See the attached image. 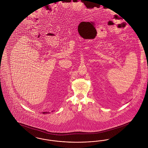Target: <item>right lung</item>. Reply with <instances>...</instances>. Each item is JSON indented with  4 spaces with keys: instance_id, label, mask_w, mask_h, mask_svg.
Segmentation results:
<instances>
[{
    "instance_id": "obj_1",
    "label": "right lung",
    "mask_w": 148,
    "mask_h": 148,
    "mask_svg": "<svg viewBox=\"0 0 148 148\" xmlns=\"http://www.w3.org/2000/svg\"><path fill=\"white\" fill-rule=\"evenodd\" d=\"M52 112H53V111H52ZM42 114H45V113H46V114H47V113H49V112H48V113H47V112H42Z\"/></svg>"
}]
</instances>
